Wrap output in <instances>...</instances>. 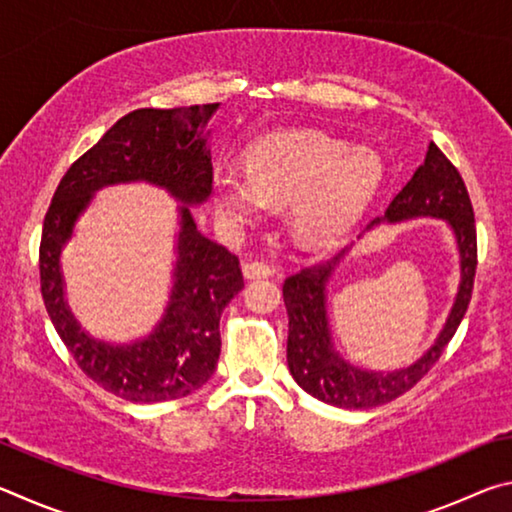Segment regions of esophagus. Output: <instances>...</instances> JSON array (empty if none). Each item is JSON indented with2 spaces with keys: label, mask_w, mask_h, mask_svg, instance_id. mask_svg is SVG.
Listing matches in <instances>:
<instances>
[{
  "label": "esophagus",
  "mask_w": 512,
  "mask_h": 512,
  "mask_svg": "<svg viewBox=\"0 0 512 512\" xmlns=\"http://www.w3.org/2000/svg\"><path fill=\"white\" fill-rule=\"evenodd\" d=\"M244 275L248 280H255V277H268L273 275V266L264 262V259H250V262H244Z\"/></svg>",
  "instance_id": "34e87169"
}]
</instances>
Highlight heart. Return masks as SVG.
<instances>
[{
  "label": "heart",
  "mask_w": 512,
  "mask_h": 512,
  "mask_svg": "<svg viewBox=\"0 0 512 512\" xmlns=\"http://www.w3.org/2000/svg\"><path fill=\"white\" fill-rule=\"evenodd\" d=\"M381 180L377 153L320 131H287L250 146L246 173L216 171L212 196L230 228L257 221L268 201L289 203L293 235L307 246H329L359 221Z\"/></svg>",
  "instance_id": "obj_1"
}]
</instances>
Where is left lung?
<instances>
[{
    "instance_id": "1",
    "label": "left lung",
    "mask_w": 512,
    "mask_h": 512,
    "mask_svg": "<svg viewBox=\"0 0 512 512\" xmlns=\"http://www.w3.org/2000/svg\"><path fill=\"white\" fill-rule=\"evenodd\" d=\"M415 216H436L454 228L461 253V287L433 348L409 368L393 372H368L350 366L332 348L325 316V284L343 253L327 262L305 266L284 280L282 296L289 314L287 363L302 391L339 409H372L393 402L395 397L418 384L443 357L472 300L476 273V225L470 194L461 173L436 144H429L427 158L415 169L413 178L386 207V221H404ZM377 223V221H375Z\"/></svg>"
}]
</instances>
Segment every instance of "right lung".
<instances>
[{
  "label": "right lung",
  "mask_w": 512,
  "mask_h": 512,
  "mask_svg": "<svg viewBox=\"0 0 512 512\" xmlns=\"http://www.w3.org/2000/svg\"><path fill=\"white\" fill-rule=\"evenodd\" d=\"M216 108L219 103L128 112L67 169L42 223L40 291L51 323L76 366L121 400L169 402L201 388L221 354L223 309L244 287L239 257L203 237L189 214V205L212 194V160L203 128ZM128 179L169 188L186 205L168 314L149 340L115 349L90 340L75 325L62 300L57 257L91 194Z\"/></svg>",
  "instance_id": "1"
}]
</instances>
